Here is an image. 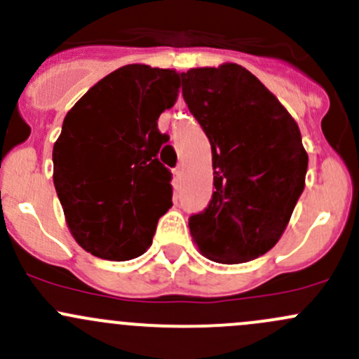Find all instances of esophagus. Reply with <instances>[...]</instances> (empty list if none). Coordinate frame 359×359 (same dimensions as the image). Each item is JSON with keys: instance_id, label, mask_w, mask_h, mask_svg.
<instances>
[{"instance_id": "obj_1", "label": "esophagus", "mask_w": 359, "mask_h": 359, "mask_svg": "<svg viewBox=\"0 0 359 359\" xmlns=\"http://www.w3.org/2000/svg\"><path fill=\"white\" fill-rule=\"evenodd\" d=\"M173 173H175V175L179 177V179L184 175V165H182V163H180V165H177V168L173 170Z\"/></svg>"}]
</instances>
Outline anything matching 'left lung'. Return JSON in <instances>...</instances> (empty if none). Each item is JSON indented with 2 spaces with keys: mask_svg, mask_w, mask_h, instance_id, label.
Segmentation results:
<instances>
[{
  "mask_svg": "<svg viewBox=\"0 0 359 359\" xmlns=\"http://www.w3.org/2000/svg\"><path fill=\"white\" fill-rule=\"evenodd\" d=\"M182 97L212 146L208 206L189 217L200 252L240 264L269 252L304 191L307 153L295 119L245 67L189 69Z\"/></svg>",
  "mask_w": 359,
  "mask_h": 359,
  "instance_id": "left-lung-1",
  "label": "left lung"
}]
</instances>
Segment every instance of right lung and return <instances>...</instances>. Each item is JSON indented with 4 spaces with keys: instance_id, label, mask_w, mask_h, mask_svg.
Wrapping results in <instances>:
<instances>
[{
    "instance_id": "right-lung-1",
    "label": "right lung",
    "mask_w": 359,
    "mask_h": 359,
    "mask_svg": "<svg viewBox=\"0 0 359 359\" xmlns=\"http://www.w3.org/2000/svg\"><path fill=\"white\" fill-rule=\"evenodd\" d=\"M179 74L130 64L88 90L53 146V184L72 236L92 255L130 260L153 243L172 206V172L158 159V118L175 104Z\"/></svg>"
}]
</instances>
